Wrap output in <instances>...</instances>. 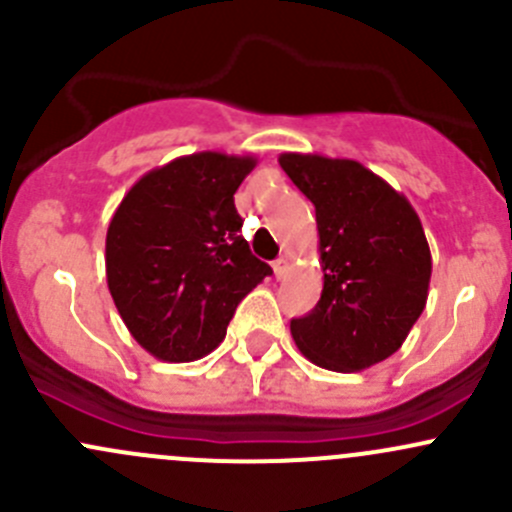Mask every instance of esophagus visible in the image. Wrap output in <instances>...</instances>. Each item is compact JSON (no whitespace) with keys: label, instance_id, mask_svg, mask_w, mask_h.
<instances>
[{"label":"esophagus","instance_id":"esophagus-1","mask_svg":"<svg viewBox=\"0 0 512 512\" xmlns=\"http://www.w3.org/2000/svg\"><path fill=\"white\" fill-rule=\"evenodd\" d=\"M272 270H275L277 280H285L287 272H289V260H287V257H280V260H275V265H272Z\"/></svg>","mask_w":512,"mask_h":512}]
</instances>
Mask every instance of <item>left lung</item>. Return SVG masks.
Here are the masks:
<instances>
[{"label": "left lung", "mask_w": 512, "mask_h": 512, "mask_svg": "<svg viewBox=\"0 0 512 512\" xmlns=\"http://www.w3.org/2000/svg\"><path fill=\"white\" fill-rule=\"evenodd\" d=\"M282 170L312 200L324 289L292 319L299 352L329 371H361L399 352L421 317L431 250L416 210L349 158L282 153Z\"/></svg>", "instance_id": "obj_1"}]
</instances>
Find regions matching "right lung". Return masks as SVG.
Masks as SVG:
<instances>
[{
    "label": "right lung",
    "instance_id": "obj_1",
    "mask_svg": "<svg viewBox=\"0 0 512 512\" xmlns=\"http://www.w3.org/2000/svg\"><path fill=\"white\" fill-rule=\"evenodd\" d=\"M255 165L220 151L180 156L148 170L108 223V292L131 337L160 361L213 352L242 297L272 275L235 210Z\"/></svg>",
    "mask_w": 512,
    "mask_h": 512
}]
</instances>
